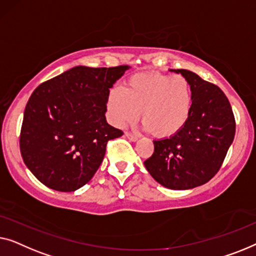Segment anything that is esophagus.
Here are the masks:
<instances>
[{"mask_svg":"<svg viewBox=\"0 0 256 256\" xmlns=\"http://www.w3.org/2000/svg\"><path fill=\"white\" fill-rule=\"evenodd\" d=\"M125 136H126L128 140H131V142H136V140H138V138H139L138 136L134 134V133H131V132L125 133Z\"/></svg>","mask_w":256,"mask_h":256,"instance_id":"34e87169","label":"esophagus"}]
</instances>
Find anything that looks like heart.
I'll return each instance as SVG.
<instances>
[{"label": "heart", "instance_id": "1", "mask_svg": "<svg viewBox=\"0 0 256 256\" xmlns=\"http://www.w3.org/2000/svg\"><path fill=\"white\" fill-rule=\"evenodd\" d=\"M108 114L116 126L138 120L156 136L178 133L189 120L192 108V86L181 75L145 72L128 78L125 89L114 87L108 92Z\"/></svg>", "mask_w": 256, "mask_h": 256}]
</instances>
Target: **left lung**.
Returning a JSON list of instances; mask_svg holds the SVG:
<instances>
[{
	"mask_svg": "<svg viewBox=\"0 0 256 256\" xmlns=\"http://www.w3.org/2000/svg\"><path fill=\"white\" fill-rule=\"evenodd\" d=\"M175 72L192 86V114L178 133L154 140V153L144 164L166 188L186 190L204 184L217 174L234 139L236 120L218 86L190 70Z\"/></svg>",
	"mask_w": 256,
	"mask_h": 256,
	"instance_id": "8db88e82",
	"label": "left lung"
}]
</instances>
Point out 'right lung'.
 <instances>
[{"instance_id": "obj_1", "label": "right lung", "mask_w": 256, "mask_h": 256, "mask_svg": "<svg viewBox=\"0 0 256 256\" xmlns=\"http://www.w3.org/2000/svg\"><path fill=\"white\" fill-rule=\"evenodd\" d=\"M128 70V64L76 66L34 89L25 106L20 147L42 184L70 192L92 178L108 142L123 134L104 114L109 89Z\"/></svg>"}]
</instances>
